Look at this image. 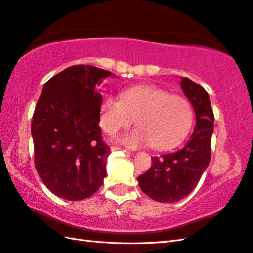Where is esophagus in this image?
I'll return each mask as SVG.
<instances>
[{
  "label": "esophagus",
  "mask_w": 253,
  "mask_h": 253,
  "mask_svg": "<svg viewBox=\"0 0 253 253\" xmlns=\"http://www.w3.org/2000/svg\"><path fill=\"white\" fill-rule=\"evenodd\" d=\"M112 150L113 151H115V150H122V151H124L125 153H127V155H129V151H127V150H124V149H122V148H120V147H112Z\"/></svg>",
  "instance_id": "1"
}]
</instances>
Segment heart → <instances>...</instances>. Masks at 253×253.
Returning <instances> with one entry per match:
<instances>
[{
    "label": "heart",
    "instance_id": "obj_1",
    "mask_svg": "<svg viewBox=\"0 0 253 253\" xmlns=\"http://www.w3.org/2000/svg\"><path fill=\"white\" fill-rule=\"evenodd\" d=\"M121 98H104L100 124L104 131L114 135L136 120L137 129L122 137L128 147L150 145L167 150L179 145L191 129L193 110L185 97L156 86H136L123 92Z\"/></svg>",
    "mask_w": 253,
    "mask_h": 253
}]
</instances>
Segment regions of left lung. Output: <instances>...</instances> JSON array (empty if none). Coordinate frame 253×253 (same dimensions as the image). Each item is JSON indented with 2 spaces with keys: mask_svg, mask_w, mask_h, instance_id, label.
<instances>
[{
  "mask_svg": "<svg viewBox=\"0 0 253 253\" xmlns=\"http://www.w3.org/2000/svg\"><path fill=\"white\" fill-rule=\"evenodd\" d=\"M181 87L194 107L195 129L180 149L151 158L150 169L138 176L141 191L161 203H174L189 195L211 161L214 113L209 94L189 78L182 79Z\"/></svg>",
  "mask_w": 253,
  "mask_h": 253,
  "instance_id": "1",
  "label": "left lung"
}]
</instances>
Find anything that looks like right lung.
<instances>
[{"label": "right lung", "instance_id": "1", "mask_svg": "<svg viewBox=\"0 0 253 253\" xmlns=\"http://www.w3.org/2000/svg\"><path fill=\"white\" fill-rule=\"evenodd\" d=\"M111 72L69 67L44 83L32 122L34 162L47 189L80 201L100 189L111 148L102 138V95L96 85Z\"/></svg>", "mask_w": 253, "mask_h": 253}]
</instances>
